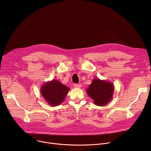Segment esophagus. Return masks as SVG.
<instances>
[{
  "label": "esophagus",
  "instance_id": "1",
  "mask_svg": "<svg viewBox=\"0 0 151 151\" xmlns=\"http://www.w3.org/2000/svg\"><path fill=\"white\" fill-rule=\"evenodd\" d=\"M82 86L81 84H75L74 85V87L75 88H81Z\"/></svg>",
  "mask_w": 151,
  "mask_h": 151
}]
</instances>
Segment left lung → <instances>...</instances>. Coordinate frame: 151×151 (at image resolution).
I'll list each match as a JSON object with an SVG mask.
<instances>
[{
	"label": "left lung",
	"instance_id": "1",
	"mask_svg": "<svg viewBox=\"0 0 151 151\" xmlns=\"http://www.w3.org/2000/svg\"><path fill=\"white\" fill-rule=\"evenodd\" d=\"M113 83L99 78H94L86 90V93L95 105L104 106L111 99L114 93Z\"/></svg>",
	"mask_w": 151,
	"mask_h": 151
}]
</instances>
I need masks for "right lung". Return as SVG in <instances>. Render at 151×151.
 Wrapping results in <instances>:
<instances>
[{
	"label": "right lung",
	"instance_id": "add662e5",
	"mask_svg": "<svg viewBox=\"0 0 151 151\" xmlns=\"http://www.w3.org/2000/svg\"><path fill=\"white\" fill-rule=\"evenodd\" d=\"M69 88L57 80L44 83L40 89L41 94L47 104L51 106L60 105L65 100Z\"/></svg>",
	"mask_w": 151,
	"mask_h": 151
}]
</instances>
